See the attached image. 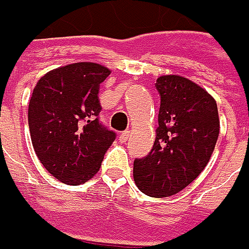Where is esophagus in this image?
I'll list each match as a JSON object with an SVG mask.
<instances>
[{"label":"esophagus","mask_w":249,"mask_h":249,"mask_svg":"<svg viewBox=\"0 0 249 249\" xmlns=\"http://www.w3.org/2000/svg\"><path fill=\"white\" fill-rule=\"evenodd\" d=\"M129 136H130V131L129 130H126V131H122V134H120V141L122 142H126L127 141V139H129Z\"/></svg>","instance_id":"1"}]
</instances>
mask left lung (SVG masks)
Masks as SVG:
<instances>
[{
  "mask_svg": "<svg viewBox=\"0 0 249 249\" xmlns=\"http://www.w3.org/2000/svg\"><path fill=\"white\" fill-rule=\"evenodd\" d=\"M158 129L147 157L134 159L133 177L145 196L163 198L193 183L208 165L219 137L215 98L177 74L160 76Z\"/></svg>",
  "mask_w": 249,
  "mask_h": 249,
  "instance_id": "8db88e82",
  "label": "left lung"
}]
</instances>
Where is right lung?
I'll list each match as a JSON object with an SVG mask.
<instances>
[{"mask_svg": "<svg viewBox=\"0 0 249 249\" xmlns=\"http://www.w3.org/2000/svg\"><path fill=\"white\" fill-rule=\"evenodd\" d=\"M110 74L100 63L77 62L45 73L29 102V129L43 166L65 184L79 186L100 170L115 131L98 119L100 84Z\"/></svg>", "mask_w": 249, "mask_h": 249, "instance_id": "1", "label": "right lung"}]
</instances>
